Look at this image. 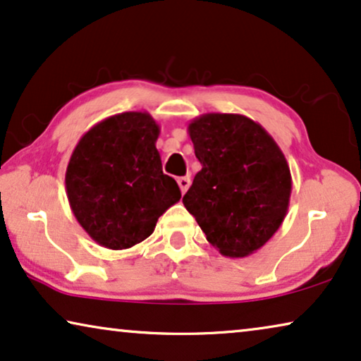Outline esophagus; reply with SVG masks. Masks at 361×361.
<instances>
[{"mask_svg": "<svg viewBox=\"0 0 361 361\" xmlns=\"http://www.w3.org/2000/svg\"><path fill=\"white\" fill-rule=\"evenodd\" d=\"M177 184H179L182 194H185L187 189H189V185H190V177H187V176L179 177V179H177Z\"/></svg>", "mask_w": 361, "mask_h": 361, "instance_id": "34e87169", "label": "esophagus"}]
</instances>
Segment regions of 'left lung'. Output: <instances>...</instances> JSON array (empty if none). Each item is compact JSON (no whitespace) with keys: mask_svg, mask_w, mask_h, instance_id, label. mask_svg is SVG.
<instances>
[{"mask_svg":"<svg viewBox=\"0 0 361 361\" xmlns=\"http://www.w3.org/2000/svg\"><path fill=\"white\" fill-rule=\"evenodd\" d=\"M202 169L184 195L207 240L224 256L259 250L289 209L293 179L269 133L248 116L205 113L189 123Z\"/></svg>","mask_w":361,"mask_h":361,"instance_id":"8db88e82","label":"left lung"}]
</instances>
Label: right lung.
<instances>
[{"label": "right lung", "mask_w": 361, "mask_h": 361, "mask_svg": "<svg viewBox=\"0 0 361 361\" xmlns=\"http://www.w3.org/2000/svg\"><path fill=\"white\" fill-rule=\"evenodd\" d=\"M159 125L146 111L97 123L77 142L66 172L67 199L92 240L108 250L146 240L157 219L180 200L156 149Z\"/></svg>", "instance_id": "1"}]
</instances>
